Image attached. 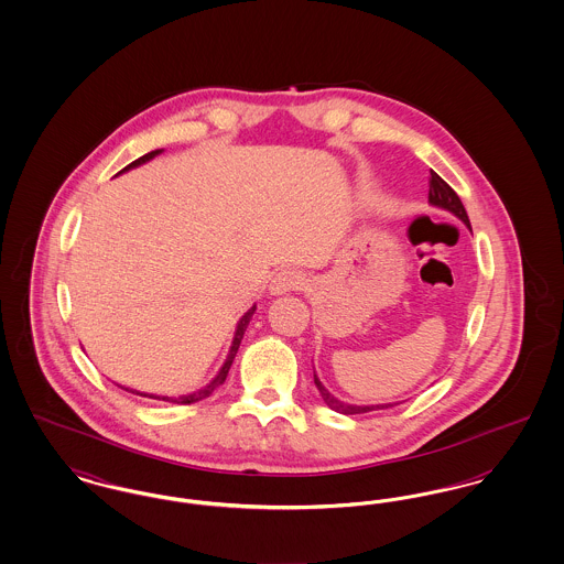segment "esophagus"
Returning a JSON list of instances; mask_svg holds the SVG:
<instances>
[{
	"instance_id": "1",
	"label": "esophagus",
	"mask_w": 564,
	"mask_h": 564,
	"mask_svg": "<svg viewBox=\"0 0 564 564\" xmlns=\"http://www.w3.org/2000/svg\"><path fill=\"white\" fill-rule=\"evenodd\" d=\"M304 285V276L297 270L285 269L276 272L270 281V294L281 295L300 290Z\"/></svg>"
}]
</instances>
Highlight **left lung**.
<instances>
[{
    "instance_id": "1",
    "label": "left lung",
    "mask_w": 564,
    "mask_h": 564,
    "mask_svg": "<svg viewBox=\"0 0 564 564\" xmlns=\"http://www.w3.org/2000/svg\"><path fill=\"white\" fill-rule=\"evenodd\" d=\"M430 205L433 207H440L444 212H451V214L458 217L469 230H471V224H469V217L467 212L460 203V198L456 196L455 189L451 188L435 171H431L430 180ZM315 384L322 393L323 402L327 403L334 412H340V414H364V412H372V410H384V408H393L398 403H376V405H357V403H347L338 398H334L325 387H323L322 380L315 375Z\"/></svg>"
}]
</instances>
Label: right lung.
I'll return each instance as SVG.
<instances>
[{"label":"right lung","instance_id":"add662e5","mask_svg":"<svg viewBox=\"0 0 564 564\" xmlns=\"http://www.w3.org/2000/svg\"><path fill=\"white\" fill-rule=\"evenodd\" d=\"M162 150H154V152H148V154H143L141 159H137V161L131 162L129 166H124L120 173H124V171H129V169H134V166H139V164H143V162L152 161L154 156H159ZM118 173V175H120ZM253 313H256V304L245 313L241 317V322L237 323V332H235V338H232V345H230V350H228V357H226V361H224V366L219 368V372L215 375L214 380L209 382V384H205V387H200L198 391H194V393H188V395H180V398H169V395H152V393H139V391H133L131 389V393H137V395H143V398H152V400H162V402H171V403H194L200 402V400H205V398H209L212 393H214L215 389L219 387V384H224V380H226V376H228V370H230V366H232V361H235V355H237V350L241 347L242 334H245V329H247V325L251 322V317H253ZM129 391V389H127Z\"/></svg>","mask_w":564,"mask_h":564}]
</instances>
